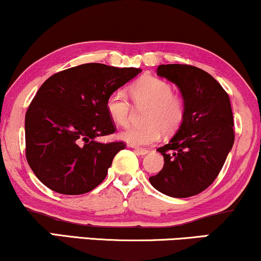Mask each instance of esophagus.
<instances>
[{
	"label": "esophagus",
	"instance_id": "esophagus-1",
	"mask_svg": "<svg viewBox=\"0 0 261 261\" xmlns=\"http://www.w3.org/2000/svg\"><path fill=\"white\" fill-rule=\"evenodd\" d=\"M134 151L137 154H140V155H145L148 153V150L146 148H139V147H134Z\"/></svg>",
	"mask_w": 261,
	"mask_h": 261
}]
</instances>
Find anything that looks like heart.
<instances>
[{
    "label": "heart",
    "instance_id": "heart-1",
    "mask_svg": "<svg viewBox=\"0 0 261 261\" xmlns=\"http://www.w3.org/2000/svg\"><path fill=\"white\" fill-rule=\"evenodd\" d=\"M132 97L138 107H147L144 126H132L120 138L132 146H147L158 141L162 133L171 134L178 129L185 118V101L172 92L165 80L144 76L130 87ZM107 110L118 126H127L130 120V103L122 90H116L108 97Z\"/></svg>",
    "mask_w": 261,
    "mask_h": 261
}]
</instances>
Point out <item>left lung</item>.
Segmentation results:
<instances>
[{
    "instance_id": "left-lung-1",
    "label": "left lung",
    "mask_w": 261,
    "mask_h": 261,
    "mask_svg": "<svg viewBox=\"0 0 261 261\" xmlns=\"http://www.w3.org/2000/svg\"><path fill=\"white\" fill-rule=\"evenodd\" d=\"M157 75L180 89L185 118L171 140L157 148L164 167L150 182L169 197L188 198L216 180L234 145L230 99L215 77L194 66L161 64Z\"/></svg>"
}]
</instances>
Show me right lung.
<instances>
[{
  "mask_svg": "<svg viewBox=\"0 0 261 261\" xmlns=\"http://www.w3.org/2000/svg\"><path fill=\"white\" fill-rule=\"evenodd\" d=\"M141 72L85 63L44 81L25 116L27 163L54 192L84 194L103 182L122 141L101 144L115 133L107 99Z\"/></svg>",
  "mask_w": 261,
  "mask_h": 261,
  "instance_id": "obj_1",
  "label": "right lung"
}]
</instances>
